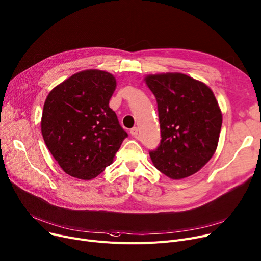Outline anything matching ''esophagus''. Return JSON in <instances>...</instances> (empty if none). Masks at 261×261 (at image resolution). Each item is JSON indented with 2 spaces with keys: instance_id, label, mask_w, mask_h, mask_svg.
<instances>
[{
  "instance_id": "obj_1",
  "label": "esophagus",
  "mask_w": 261,
  "mask_h": 261,
  "mask_svg": "<svg viewBox=\"0 0 261 261\" xmlns=\"http://www.w3.org/2000/svg\"><path fill=\"white\" fill-rule=\"evenodd\" d=\"M137 132H138L137 127H133L132 129H130V134H131L132 136H136V135H137Z\"/></svg>"
}]
</instances>
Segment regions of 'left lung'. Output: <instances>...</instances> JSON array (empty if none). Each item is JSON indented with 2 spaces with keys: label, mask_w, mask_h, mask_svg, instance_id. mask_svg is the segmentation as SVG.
Returning <instances> with one entry per match:
<instances>
[{
  "label": "left lung",
  "mask_w": 261,
  "mask_h": 261,
  "mask_svg": "<svg viewBox=\"0 0 261 261\" xmlns=\"http://www.w3.org/2000/svg\"><path fill=\"white\" fill-rule=\"evenodd\" d=\"M146 83L158 101L162 140L150 158L172 179L194 174L213 156L222 114L212 90L182 73L148 75Z\"/></svg>",
  "instance_id": "obj_1"
}]
</instances>
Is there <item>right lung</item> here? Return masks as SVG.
<instances>
[{
    "instance_id": "obj_1",
    "label": "right lung",
    "mask_w": 261,
    "mask_h": 261,
    "mask_svg": "<svg viewBox=\"0 0 261 261\" xmlns=\"http://www.w3.org/2000/svg\"><path fill=\"white\" fill-rule=\"evenodd\" d=\"M115 87L112 74L85 70L48 94L42 135L52 156L70 176L89 180L99 175L128 136L109 107Z\"/></svg>"
}]
</instances>
